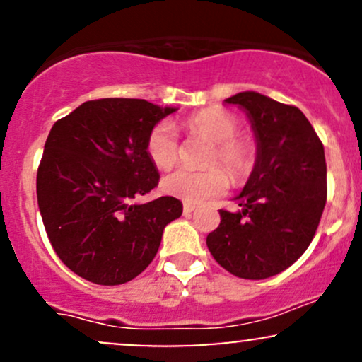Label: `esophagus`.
Listing matches in <instances>:
<instances>
[{
  "label": "esophagus",
  "mask_w": 362,
  "mask_h": 362,
  "mask_svg": "<svg viewBox=\"0 0 362 362\" xmlns=\"http://www.w3.org/2000/svg\"><path fill=\"white\" fill-rule=\"evenodd\" d=\"M194 209H195L194 204H189V202H185L184 204V214H190Z\"/></svg>",
  "instance_id": "esophagus-1"
}]
</instances>
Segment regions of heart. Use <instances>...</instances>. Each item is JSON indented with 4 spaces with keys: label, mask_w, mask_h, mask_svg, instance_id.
<instances>
[{
    "label": "heart",
    "mask_w": 362,
    "mask_h": 362,
    "mask_svg": "<svg viewBox=\"0 0 362 362\" xmlns=\"http://www.w3.org/2000/svg\"><path fill=\"white\" fill-rule=\"evenodd\" d=\"M184 127L190 136L209 141L204 165L206 170L180 168L163 178L161 187L168 195L194 204L219 197L228 190L230 180L242 182L252 173L257 161V144L250 136L238 132L240 120L221 107H207L185 119ZM146 153L151 163L160 170H168L177 163L180 144L175 127L168 120L153 126L146 138ZM221 164L227 170L218 168Z\"/></svg>",
    "instance_id": "1"
}]
</instances>
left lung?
Wrapping results in <instances>:
<instances>
[{
	"mask_svg": "<svg viewBox=\"0 0 362 362\" xmlns=\"http://www.w3.org/2000/svg\"><path fill=\"white\" fill-rule=\"evenodd\" d=\"M247 110L259 155L236 197L240 211L221 209L207 235L214 260L242 279H267L293 265L310 247L327 202L323 144L294 105L255 91L224 100Z\"/></svg>",
	"mask_w": 362,
	"mask_h": 362,
	"instance_id": "8db88e82",
	"label": "left lung"
}]
</instances>
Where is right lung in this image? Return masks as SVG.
I'll use <instances>...</instances> for the list:
<instances>
[{
  "instance_id": "add662e5",
  "label": "right lung",
  "mask_w": 362,
  "mask_h": 362,
  "mask_svg": "<svg viewBox=\"0 0 362 362\" xmlns=\"http://www.w3.org/2000/svg\"><path fill=\"white\" fill-rule=\"evenodd\" d=\"M172 112L141 98H98L52 126L37 202L54 252L76 276L100 286L132 281L180 218L182 202L170 195L136 202L160 182L146 138Z\"/></svg>"
}]
</instances>
